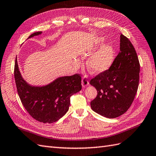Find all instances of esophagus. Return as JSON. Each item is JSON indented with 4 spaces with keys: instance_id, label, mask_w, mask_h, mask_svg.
Listing matches in <instances>:
<instances>
[{
    "instance_id": "34e87169",
    "label": "esophagus",
    "mask_w": 156,
    "mask_h": 156,
    "mask_svg": "<svg viewBox=\"0 0 156 156\" xmlns=\"http://www.w3.org/2000/svg\"><path fill=\"white\" fill-rule=\"evenodd\" d=\"M82 85L83 88H85V87H87L89 85V82L88 80V78L87 76L83 77L82 79Z\"/></svg>"
}]
</instances>
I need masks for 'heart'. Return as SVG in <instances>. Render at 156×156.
<instances>
[{
	"mask_svg": "<svg viewBox=\"0 0 156 156\" xmlns=\"http://www.w3.org/2000/svg\"><path fill=\"white\" fill-rule=\"evenodd\" d=\"M104 42V40L103 38H96L94 43L93 48H90L85 54V55L86 56L90 55L95 48L102 44ZM114 58V50L113 47L110 44H103L96 51L89 56L86 61V67L92 74H101L109 69L113 63ZM74 64L76 66H78L80 64L79 60L75 59Z\"/></svg>",
	"mask_w": 156,
	"mask_h": 156,
	"instance_id": "heart-1",
	"label": "heart"
}]
</instances>
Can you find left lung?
Instances as JSON below:
<instances>
[{
	"label": "left lung",
	"instance_id": "1",
	"mask_svg": "<svg viewBox=\"0 0 156 156\" xmlns=\"http://www.w3.org/2000/svg\"><path fill=\"white\" fill-rule=\"evenodd\" d=\"M140 66L134 47L120 35L119 52L109 69L90 80L98 95L90 102L93 111L104 117L115 118L131 106L139 84Z\"/></svg>",
	"mask_w": 156,
	"mask_h": 156
}]
</instances>
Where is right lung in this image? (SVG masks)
I'll return each instance as SVG.
<instances>
[{
    "label": "right lung",
    "mask_w": 156,
    "mask_h": 156,
    "mask_svg": "<svg viewBox=\"0 0 156 156\" xmlns=\"http://www.w3.org/2000/svg\"><path fill=\"white\" fill-rule=\"evenodd\" d=\"M41 34L42 32H34L28 38ZM14 78L18 94L25 109L34 119L43 123L51 124L62 117L69 109L70 96L82 90L81 77L78 74L58 77L44 86L30 85L22 76L17 58Z\"/></svg>",
    "instance_id": "obj_1"
}]
</instances>
